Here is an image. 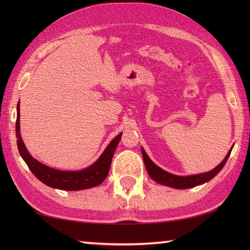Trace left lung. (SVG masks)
<instances>
[{
    "instance_id": "8db88e82",
    "label": "left lung",
    "mask_w": 250,
    "mask_h": 250,
    "mask_svg": "<svg viewBox=\"0 0 250 250\" xmlns=\"http://www.w3.org/2000/svg\"><path fill=\"white\" fill-rule=\"evenodd\" d=\"M231 150L232 148L229 150V152H228V155L224 159V161H222L219 166H217L214 169H211V171L207 173L192 175V176H177V175L167 173L164 171V169L157 167L156 164L150 160L149 157L147 156L146 151L143 149V148H142V153H143V159H144L145 166L147 168V172L155 182L164 186H168V187L176 188V189H188V188L195 187V186H199L201 184H204L206 182H208V180H210L213 177H215L216 175L221 171V168L225 167L228 158H229L231 153Z\"/></svg>"
}]
</instances>
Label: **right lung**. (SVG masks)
Wrapping results in <instances>:
<instances>
[{
  "label": "right lung",
  "instance_id": "add662e5",
  "mask_svg": "<svg viewBox=\"0 0 250 250\" xmlns=\"http://www.w3.org/2000/svg\"><path fill=\"white\" fill-rule=\"evenodd\" d=\"M19 104L17 106V120H16V136H17V146L20 156L23 158L26 166L29 167L31 172L35 175V177L39 178L42 183L49 186L52 188L68 190V191H76L92 188L102 184L105 178L107 177L109 167L111 164V159H113L116 147L121 139L122 133L117 135L115 139L110 142V144L106 147L104 152L101 155L92 166L83 169V171L76 172H66L59 171L44 166L41 162L36 161L34 158L26 150L23 144L22 139L20 135V107Z\"/></svg>",
  "mask_w": 250,
  "mask_h": 250
}]
</instances>
